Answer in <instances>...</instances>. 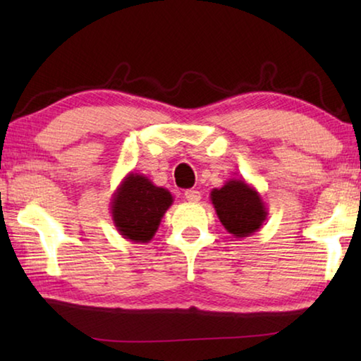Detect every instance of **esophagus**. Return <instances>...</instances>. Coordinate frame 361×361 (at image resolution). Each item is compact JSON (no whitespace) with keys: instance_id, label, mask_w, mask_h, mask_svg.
<instances>
[{"instance_id":"obj_1","label":"esophagus","mask_w":361,"mask_h":361,"mask_svg":"<svg viewBox=\"0 0 361 361\" xmlns=\"http://www.w3.org/2000/svg\"><path fill=\"white\" fill-rule=\"evenodd\" d=\"M185 197H186L188 202L195 204V202H199L202 195H200V192L197 191V189H188V191L185 192Z\"/></svg>"}]
</instances>
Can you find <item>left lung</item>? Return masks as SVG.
Wrapping results in <instances>:
<instances>
[{
	"mask_svg": "<svg viewBox=\"0 0 361 361\" xmlns=\"http://www.w3.org/2000/svg\"><path fill=\"white\" fill-rule=\"evenodd\" d=\"M210 200L224 229L235 239L259 231L269 215L259 192L243 178H231L212 189Z\"/></svg>",
	"mask_w": 361,
	"mask_h": 361,
	"instance_id": "8db88e82",
	"label": "left lung"
}]
</instances>
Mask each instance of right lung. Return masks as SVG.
Returning <instances> with one entry per match:
<instances>
[{"label":"right lung","mask_w":361,"mask_h":361,"mask_svg":"<svg viewBox=\"0 0 361 361\" xmlns=\"http://www.w3.org/2000/svg\"><path fill=\"white\" fill-rule=\"evenodd\" d=\"M173 204L169 189L142 173H127L111 197V218L119 234L133 243H148Z\"/></svg>","instance_id":"right-lung-1"}]
</instances>
